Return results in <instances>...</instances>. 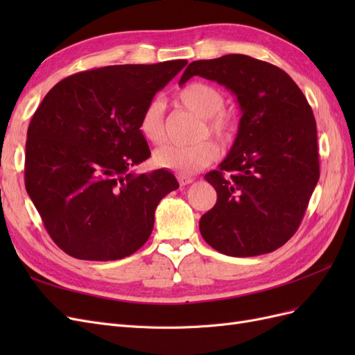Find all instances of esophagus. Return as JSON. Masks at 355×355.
<instances>
[{
    "mask_svg": "<svg viewBox=\"0 0 355 355\" xmlns=\"http://www.w3.org/2000/svg\"><path fill=\"white\" fill-rule=\"evenodd\" d=\"M178 180H179V184H180V187H185V185H189V184H192V182H194V178L180 175V176H178Z\"/></svg>",
    "mask_w": 355,
    "mask_h": 355,
    "instance_id": "34e87169",
    "label": "esophagus"
}]
</instances>
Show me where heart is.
<instances>
[{"label":"heart","mask_w":355,"mask_h":355,"mask_svg":"<svg viewBox=\"0 0 355 355\" xmlns=\"http://www.w3.org/2000/svg\"><path fill=\"white\" fill-rule=\"evenodd\" d=\"M175 101L188 111L201 116L198 137L213 136L222 146L234 142L237 135V121L231 112L222 110L225 94L209 83H191L180 89ZM137 130L145 141L159 144L164 137V111L163 103L149 102L137 121ZM219 155V149L210 141H201L189 146L163 145L153 155L154 164L159 168L176 171L179 175H192L211 164Z\"/></svg>","instance_id":"b5f03b06"}]
</instances>
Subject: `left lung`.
<instances>
[{"instance_id": "8db88e82", "label": "left lung", "mask_w": 355, "mask_h": 355, "mask_svg": "<svg viewBox=\"0 0 355 355\" xmlns=\"http://www.w3.org/2000/svg\"><path fill=\"white\" fill-rule=\"evenodd\" d=\"M194 75L225 85L241 110L231 151L204 176L218 201L200 219L202 239L228 256L274 252L296 232L320 178L313 110L283 69L250 56L196 60L179 84Z\"/></svg>"}]
</instances>
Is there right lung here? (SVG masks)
<instances>
[{
	"label": "right lung",
	"mask_w": 355,
	"mask_h": 355,
	"mask_svg": "<svg viewBox=\"0 0 355 355\" xmlns=\"http://www.w3.org/2000/svg\"><path fill=\"white\" fill-rule=\"evenodd\" d=\"M187 63L84 71L42 99L28 127L25 187L50 237L69 256L116 261L149 239L158 202L179 184L164 168L130 171L151 155L137 121Z\"/></svg>",
	"instance_id": "right-lung-1"
}]
</instances>
